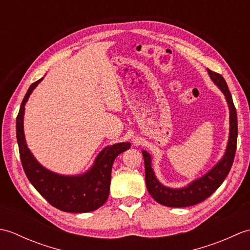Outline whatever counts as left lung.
<instances>
[{
	"instance_id": "left-lung-1",
	"label": "left lung",
	"mask_w": 250,
	"mask_h": 250,
	"mask_svg": "<svg viewBox=\"0 0 250 250\" xmlns=\"http://www.w3.org/2000/svg\"><path fill=\"white\" fill-rule=\"evenodd\" d=\"M207 72H208L213 82L224 92L230 108V136L226 153L219 163L202 178L194 180L192 184H190L186 188L171 189L164 187L158 182L151 168V158L149 153L143 151L147 190L151 198L162 205L168 207H187L201 203L202 201L206 200L220 187L227 175L229 174L233 161H234L237 141V115L235 106L233 103L232 95L225 78L219 73L213 72L208 68H207Z\"/></svg>"
}]
</instances>
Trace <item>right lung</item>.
<instances>
[{
	"instance_id": "1",
	"label": "right lung",
	"mask_w": 250,
	"mask_h": 250,
	"mask_svg": "<svg viewBox=\"0 0 250 250\" xmlns=\"http://www.w3.org/2000/svg\"><path fill=\"white\" fill-rule=\"evenodd\" d=\"M41 81L39 79L30 86L16 120L19 155L24 173L33 187L56 208L67 213H87L98 209L108 198L114 160L119 153L129 149L131 144L119 143L106 147L95 159L92 168L82 176H62L42 167L26 147L23 133L24 105Z\"/></svg>"
}]
</instances>
